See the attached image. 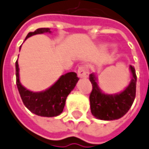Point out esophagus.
I'll list each match as a JSON object with an SVG mask.
<instances>
[{
	"mask_svg": "<svg viewBox=\"0 0 149 149\" xmlns=\"http://www.w3.org/2000/svg\"><path fill=\"white\" fill-rule=\"evenodd\" d=\"M77 76L79 77H87L89 76V68L86 65H81L77 69Z\"/></svg>",
	"mask_w": 149,
	"mask_h": 149,
	"instance_id": "esophagus-1",
	"label": "esophagus"
}]
</instances>
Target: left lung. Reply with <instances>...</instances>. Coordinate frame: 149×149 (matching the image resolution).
<instances>
[{"label":"left lung","mask_w":149,"mask_h":149,"mask_svg":"<svg viewBox=\"0 0 149 149\" xmlns=\"http://www.w3.org/2000/svg\"><path fill=\"white\" fill-rule=\"evenodd\" d=\"M132 79L130 85L120 94L108 95L100 90L95 76L90 75L92 91L90 94V104L91 114L95 118L103 120H118L124 116L130 109L136 95L137 76L133 66L130 67Z\"/></svg>","instance_id":"8db88e82"}]
</instances>
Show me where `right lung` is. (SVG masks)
<instances>
[{"instance_id": "add662e5", "label": "right lung", "mask_w": 149, "mask_h": 149, "mask_svg": "<svg viewBox=\"0 0 149 149\" xmlns=\"http://www.w3.org/2000/svg\"><path fill=\"white\" fill-rule=\"evenodd\" d=\"M48 32L50 33V29H38L33 32H29L25 39L34 34ZM15 75L17 88L24 105L32 113L44 117H54L63 112L68 95L73 90L79 80L76 72H68L61 76V77L49 89L40 92H33L27 90L20 84L17 61L15 62Z\"/></svg>"}]
</instances>
